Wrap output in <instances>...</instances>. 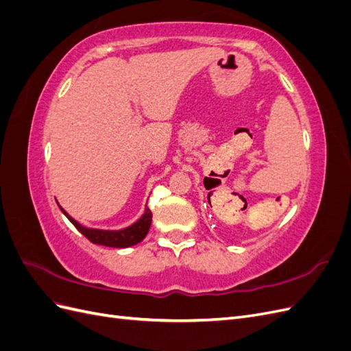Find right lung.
I'll return each instance as SVG.
<instances>
[{"label":"right lung","instance_id":"obj_1","mask_svg":"<svg viewBox=\"0 0 351 351\" xmlns=\"http://www.w3.org/2000/svg\"><path fill=\"white\" fill-rule=\"evenodd\" d=\"M58 206H60V204H58ZM60 209L62 214L69 218L71 224L76 227L89 241H92L93 244H101V246H107V247L124 249V247H130V246H134V244H137V243H141L146 237L147 231H149V228H151V222H152V212L147 206L145 208L143 215L137 219L134 224L125 227V228H121V230H99V228L84 227L80 224V222L71 218L61 206H60Z\"/></svg>","mask_w":351,"mask_h":351}]
</instances>
